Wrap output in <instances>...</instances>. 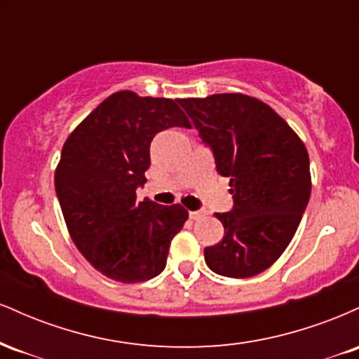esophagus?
Listing matches in <instances>:
<instances>
[{
  "mask_svg": "<svg viewBox=\"0 0 359 359\" xmlns=\"http://www.w3.org/2000/svg\"><path fill=\"white\" fill-rule=\"evenodd\" d=\"M189 216H191V219L197 221V219H201V217H204L205 212L204 211H191L189 212Z\"/></svg>",
  "mask_w": 359,
  "mask_h": 359,
  "instance_id": "34e87169",
  "label": "esophagus"
}]
</instances>
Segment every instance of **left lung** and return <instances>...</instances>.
I'll list each match as a JSON object with an SVG mask.
<instances>
[{"mask_svg":"<svg viewBox=\"0 0 359 359\" xmlns=\"http://www.w3.org/2000/svg\"><path fill=\"white\" fill-rule=\"evenodd\" d=\"M212 150L217 174L229 179L234 205L216 212L224 238L204 250L214 273L248 278L280 258L311 197L302 140L269 104L240 93L179 100Z\"/></svg>","mask_w":359,"mask_h":359,"instance_id":"1","label":"left lung"}]
</instances>
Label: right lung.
<instances>
[{
  "instance_id": "1",
  "label": "right lung",
  "mask_w": 359,
  "mask_h": 359,
  "mask_svg": "<svg viewBox=\"0 0 359 359\" xmlns=\"http://www.w3.org/2000/svg\"><path fill=\"white\" fill-rule=\"evenodd\" d=\"M172 126L191 128L177 101L118 90L62 148L55 192L69 234L111 280L137 283L162 273L170 243L189 217L180 204L137 199L147 182L151 140Z\"/></svg>"
}]
</instances>
